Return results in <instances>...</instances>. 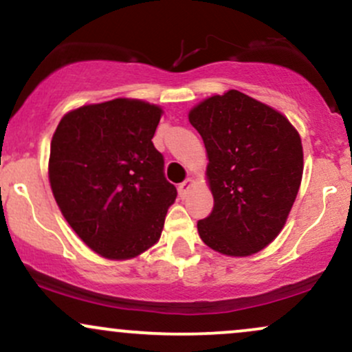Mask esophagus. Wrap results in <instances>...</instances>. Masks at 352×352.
<instances>
[{
	"instance_id": "1",
	"label": "esophagus",
	"mask_w": 352,
	"mask_h": 352,
	"mask_svg": "<svg viewBox=\"0 0 352 352\" xmlns=\"http://www.w3.org/2000/svg\"><path fill=\"white\" fill-rule=\"evenodd\" d=\"M193 185H195V182H193V179H187V180L182 182V184L179 185V193H180V197H185V195H187L188 190L192 188Z\"/></svg>"
}]
</instances>
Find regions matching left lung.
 I'll list each match as a JSON object with an SVG mask.
<instances>
[{"instance_id": "obj_1", "label": "left lung", "mask_w": 352, "mask_h": 352, "mask_svg": "<svg viewBox=\"0 0 352 352\" xmlns=\"http://www.w3.org/2000/svg\"><path fill=\"white\" fill-rule=\"evenodd\" d=\"M188 120L204 139L213 210L197 228L205 245L248 256L281 232L302 177L300 134L274 109L240 91L213 96Z\"/></svg>"}]
</instances>
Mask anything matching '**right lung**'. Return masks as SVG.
Listing matches in <instances>:
<instances>
[{
    "label": "right lung",
    "instance_id": "add662e5",
    "mask_svg": "<svg viewBox=\"0 0 352 352\" xmlns=\"http://www.w3.org/2000/svg\"><path fill=\"white\" fill-rule=\"evenodd\" d=\"M160 116L152 104L114 99L69 112L52 135L54 199L80 240L111 260L151 248L177 197L152 144Z\"/></svg>",
    "mask_w": 352,
    "mask_h": 352
}]
</instances>
